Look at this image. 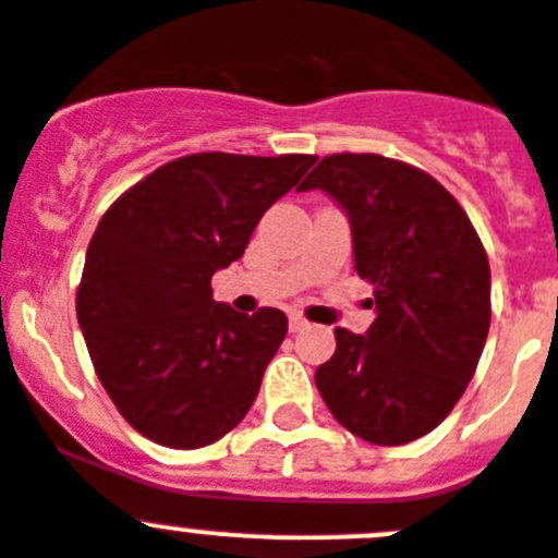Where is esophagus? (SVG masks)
Masks as SVG:
<instances>
[{
	"label": "esophagus",
	"mask_w": 558,
	"mask_h": 558,
	"mask_svg": "<svg viewBox=\"0 0 558 558\" xmlns=\"http://www.w3.org/2000/svg\"><path fill=\"white\" fill-rule=\"evenodd\" d=\"M305 327H308V319H305L303 314H291L289 316V330L291 332H303Z\"/></svg>",
	"instance_id": "obj_1"
}]
</instances>
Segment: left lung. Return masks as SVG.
<instances>
[{"label": "left lung", "mask_w": 558, "mask_h": 558, "mask_svg": "<svg viewBox=\"0 0 558 558\" xmlns=\"http://www.w3.org/2000/svg\"><path fill=\"white\" fill-rule=\"evenodd\" d=\"M300 190H325L352 222L355 272L374 286L366 336L336 327L316 368L332 418L374 446L435 429L465 393L490 330V264L440 181L379 154H330Z\"/></svg>", "instance_id": "1"}]
</instances>
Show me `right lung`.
<instances>
[{
  "instance_id": "right-lung-1",
  "label": "right lung",
  "mask_w": 558,
  "mask_h": 558,
  "mask_svg": "<svg viewBox=\"0 0 558 558\" xmlns=\"http://www.w3.org/2000/svg\"><path fill=\"white\" fill-rule=\"evenodd\" d=\"M316 161L206 150L129 186L98 220L76 289L93 368L118 413L168 449L215 444L247 415L289 319L211 300V275Z\"/></svg>"
}]
</instances>
